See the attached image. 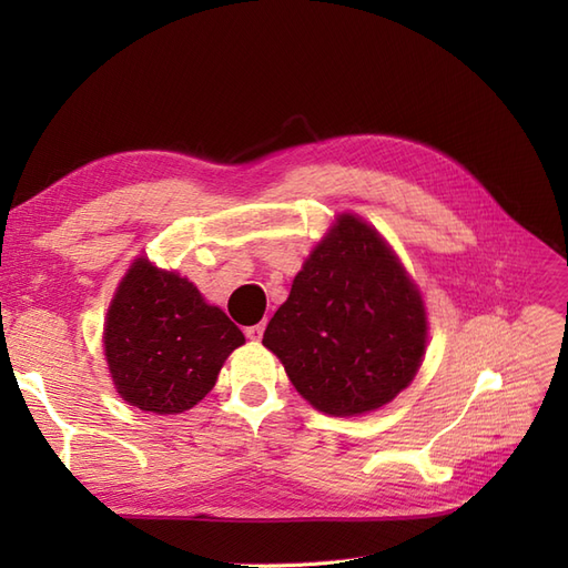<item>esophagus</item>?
<instances>
[{
  "label": "esophagus",
  "instance_id": "34e87169",
  "mask_svg": "<svg viewBox=\"0 0 568 568\" xmlns=\"http://www.w3.org/2000/svg\"><path fill=\"white\" fill-rule=\"evenodd\" d=\"M263 332H265V324L261 322V324H253V326H248V329H246V336H248L251 341H261V338H263Z\"/></svg>",
  "mask_w": 568,
  "mask_h": 568
}]
</instances>
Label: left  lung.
Listing matches in <instances>:
<instances>
[{"instance_id":"1","label":"left lung","mask_w":568,"mask_h":568,"mask_svg":"<svg viewBox=\"0 0 568 568\" xmlns=\"http://www.w3.org/2000/svg\"><path fill=\"white\" fill-rule=\"evenodd\" d=\"M263 346L324 415H365L415 379L424 301L382 234L343 213L303 263Z\"/></svg>"}]
</instances>
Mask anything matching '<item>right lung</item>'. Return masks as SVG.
I'll list each match as a JSON object with an SVG mask.
<instances>
[{
    "mask_svg": "<svg viewBox=\"0 0 568 568\" xmlns=\"http://www.w3.org/2000/svg\"><path fill=\"white\" fill-rule=\"evenodd\" d=\"M246 338L199 288L136 257L111 301L104 353L120 398L178 415L205 398L225 359Z\"/></svg>",
    "mask_w": 568,
    "mask_h": 568,
    "instance_id": "right-lung-1",
    "label": "right lung"
}]
</instances>
